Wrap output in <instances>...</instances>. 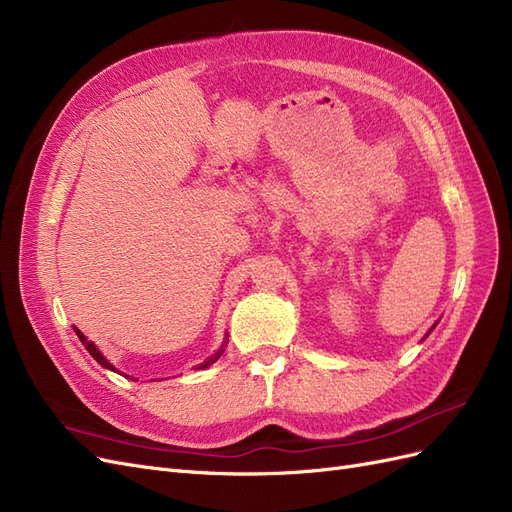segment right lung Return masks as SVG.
Here are the masks:
<instances>
[{
    "label": "right lung",
    "mask_w": 512,
    "mask_h": 512,
    "mask_svg": "<svg viewBox=\"0 0 512 512\" xmlns=\"http://www.w3.org/2000/svg\"><path fill=\"white\" fill-rule=\"evenodd\" d=\"M74 331H76V335H79V337H81V342H83V346H85V348L89 350V354H91V356H94V359H96V361H98V363H100L102 367H106V369H113V371H115V367H113L111 363H108V361L104 359V356L100 354V350H98V348H96L94 344H91V342H87V337H85V335H83V333H81L79 329H74ZM222 352H224V350H220L218 354H215V356H211V359H209V361H205L203 365H200V369H205V367H209L211 363H215V361H218V356H220Z\"/></svg>",
    "instance_id": "obj_1"
}]
</instances>
